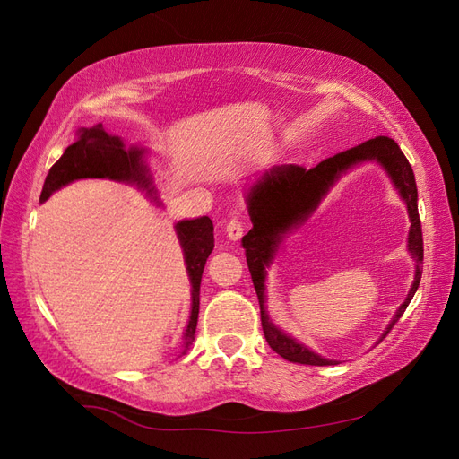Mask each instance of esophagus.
Listing matches in <instances>:
<instances>
[{
  "mask_svg": "<svg viewBox=\"0 0 459 459\" xmlns=\"http://www.w3.org/2000/svg\"><path fill=\"white\" fill-rule=\"evenodd\" d=\"M226 233L231 241H239L245 233V224L239 218H231L226 226Z\"/></svg>",
  "mask_w": 459,
  "mask_h": 459,
  "instance_id": "obj_1",
  "label": "esophagus"
}]
</instances>
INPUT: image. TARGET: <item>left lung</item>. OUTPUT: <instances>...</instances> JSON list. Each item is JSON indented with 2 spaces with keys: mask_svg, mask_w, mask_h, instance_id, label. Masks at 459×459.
Here are the masks:
<instances>
[{
  "mask_svg": "<svg viewBox=\"0 0 459 459\" xmlns=\"http://www.w3.org/2000/svg\"><path fill=\"white\" fill-rule=\"evenodd\" d=\"M377 160L386 170L388 178L393 179L394 187L398 189L400 197L404 199L410 216V235H408V251L418 262L415 266V277L406 300L396 310L393 322L388 324L383 333L381 341L388 335V331L406 312L410 300L413 299L415 290L420 287L423 273V233L421 220L418 212V186H415L413 170L400 151L398 143L391 137L379 135L359 143L352 149L337 152L335 157H329L316 164L314 169L307 170L299 164H281L273 166L268 172H264L256 184L247 193L248 216L253 221V230L243 238V248L247 256V266L251 272L253 283L260 302V319L264 337H266L272 351L293 364L307 366H335V359H327L312 352L307 346L290 339L281 329H277L264 308V283H266V268L272 264L273 255L280 247L283 235L307 221L308 216L316 211L319 201L325 197L329 187L337 182L341 174H344L358 162Z\"/></svg>",
  "mask_w": 459,
  "mask_h": 459,
  "instance_id": "1",
  "label": "left lung"
}]
</instances>
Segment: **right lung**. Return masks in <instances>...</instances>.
<instances>
[{"mask_svg": "<svg viewBox=\"0 0 459 459\" xmlns=\"http://www.w3.org/2000/svg\"><path fill=\"white\" fill-rule=\"evenodd\" d=\"M76 142L68 145L61 159L55 162L46 178L39 201L49 199L53 191L82 178H107L115 182L135 184L145 189L149 195H157L152 186L147 164L143 160L145 151L140 147L126 149L118 135L105 132L103 124L93 128H80ZM179 245L184 248V258L191 281V316L184 335V352L195 341L197 317H199V290L206 258L214 248V226L208 216L195 220H182L176 224Z\"/></svg>", "mask_w": 459, "mask_h": 459, "instance_id": "add662e5", "label": "right lung"}]
</instances>
